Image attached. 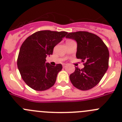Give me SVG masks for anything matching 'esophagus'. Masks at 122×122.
<instances>
[{"label": "esophagus", "instance_id": "1", "mask_svg": "<svg viewBox=\"0 0 122 122\" xmlns=\"http://www.w3.org/2000/svg\"><path fill=\"white\" fill-rule=\"evenodd\" d=\"M66 66H67V64H62V66H63L64 68L66 67Z\"/></svg>", "mask_w": 122, "mask_h": 122}]
</instances>
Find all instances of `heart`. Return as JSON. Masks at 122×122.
Returning <instances> with one entry per match:
<instances>
[{"label": "heart", "mask_w": 122, "mask_h": 122, "mask_svg": "<svg viewBox=\"0 0 122 122\" xmlns=\"http://www.w3.org/2000/svg\"><path fill=\"white\" fill-rule=\"evenodd\" d=\"M67 41H69V40H67Z\"/></svg>", "instance_id": "obj_1"}]
</instances>
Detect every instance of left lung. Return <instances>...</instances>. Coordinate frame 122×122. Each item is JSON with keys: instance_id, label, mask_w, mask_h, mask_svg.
<instances>
[{"instance_id": "obj_1", "label": "left lung", "mask_w": 122, "mask_h": 122, "mask_svg": "<svg viewBox=\"0 0 122 122\" xmlns=\"http://www.w3.org/2000/svg\"><path fill=\"white\" fill-rule=\"evenodd\" d=\"M66 38L77 42L76 58L84 62V67H75L70 75L74 87L88 90L95 87L102 79L108 68L109 51L97 35L86 31L70 32Z\"/></svg>"}]
</instances>
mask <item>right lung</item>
<instances>
[{
  "label": "right lung",
  "instance_id": "add662e5",
  "mask_svg": "<svg viewBox=\"0 0 122 122\" xmlns=\"http://www.w3.org/2000/svg\"><path fill=\"white\" fill-rule=\"evenodd\" d=\"M67 34L65 31L40 30L30 35L21 44L17 67L23 80L29 87L44 91L54 85L62 65L51 66L46 63V58L52 55L55 46Z\"/></svg>",
  "mask_w": 122,
  "mask_h": 122
}]
</instances>
